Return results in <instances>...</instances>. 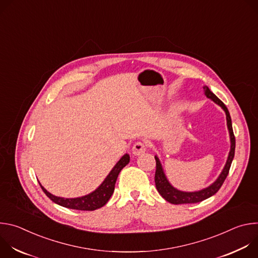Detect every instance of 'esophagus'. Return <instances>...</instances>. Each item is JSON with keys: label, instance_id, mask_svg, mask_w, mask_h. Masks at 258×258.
I'll return each mask as SVG.
<instances>
[{"label": "esophagus", "instance_id": "34e87169", "mask_svg": "<svg viewBox=\"0 0 258 258\" xmlns=\"http://www.w3.org/2000/svg\"><path fill=\"white\" fill-rule=\"evenodd\" d=\"M146 149H147V146H146V144H145L144 142L139 141V142H137V143H135V144H134L132 151H133V154H134V155L139 156V155H141V154L145 153Z\"/></svg>", "mask_w": 258, "mask_h": 258}]
</instances>
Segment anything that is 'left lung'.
I'll return each mask as SVG.
<instances>
[{
	"mask_svg": "<svg viewBox=\"0 0 258 258\" xmlns=\"http://www.w3.org/2000/svg\"><path fill=\"white\" fill-rule=\"evenodd\" d=\"M204 94L207 98L211 99L214 103H216L217 105H219L224 109V111L226 112V116H227V125H228V130L230 133V141H231V149L229 152V156H228V160L226 162V165L223 169V171L220 172V174L218 175V177L216 178V180L211 183L210 186H208L205 189H202L200 191H196V192H182L179 191L175 188H173L170 182L168 181V179L165 176V173L163 171L162 165L160 163V160L157 156H155V160H156V171H155V185H156V189L159 192V194L169 203L171 204H191V203H197V202H201L209 197H211L212 195H214L219 189L220 187L223 186V183L225 181V179L227 178L228 174H229V170L232 164V161L234 159L235 156V147H236V140H235V136H234V132H233V126H232V119H231V115L228 108L226 107V105L220 101L210 90L208 87L204 86Z\"/></svg>",
	"mask_w": 258,
	"mask_h": 258,
	"instance_id": "1",
	"label": "left lung"
}]
</instances>
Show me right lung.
I'll use <instances>...</instances> for the list:
<instances>
[{
  "label": "right lung",
  "mask_w": 258,
  "mask_h": 258,
  "mask_svg": "<svg viewBox=\"0 0 258 258\" xmlns=\"http://www.w3.org/2000/svg\"><path fill=\"white\" fill-rule=\"evenodd\" d=\"M130 162V155L124 154L119 161L114 165V167L111 169V171L109 172V174L106 176L104 181L101 183V185L92 193L83 196V197H78V198H62V197H57L51 193H49L42 185V189L44 193L56 204L70 208V209H77V210H85V211H92L96 210L102 206H104L110 197L112 196L114 192V187H115V182L117 179V176L121 169L128 164Z\"/></svg>",
  "instance_id": "obj_1"
}]
</instances>
